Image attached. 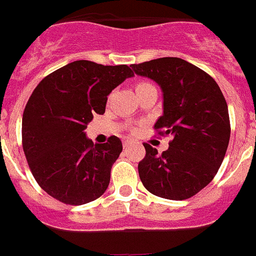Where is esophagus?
<instances>
[{"label": "esophagus", "mask_w": 256, "mask_h": 256, "mask_svg": "<svg viewBox=\"0 0 256 256\" xmlns=\"http://www.w3.org/2000/svg\"><path fill=\"white\" fill-rule=\"evenodd\" d=\"M130 144V140H124L123 141V146L124 148H126V146H128V144Z\"/></svg>", "instance_id": "esophagus-1"}]
</instances>
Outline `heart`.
<instances>
[{
  "label": "heart",
  "instance_id": "1",
  "mask_svg": "<svg viewBox=\"0 0 256 256\" xmlns=\"http://www.w3.org/2000/svg\"><path fill=\"white\" fill-rule=\"evenodd\" d=\"M154 87L151 83H148V82H138L137 84H136V91L140 92V91H144V90H146V88H151Z\"/></svg>",
  "mask_w": 256,
  "mask_h": 256
}]
</instances>
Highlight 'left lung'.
I'll use <instances>...</instances> for the list:
<instances>
[{
	"mask_svg": "<svg viewBox=\"0 0 256 256\" xmlns=\"http://www.w3.org/2000/svg\"><path fill=\"white\" fill-rule=\"evenodd\" d=\"M136 74L162 87L164 112L154 130L172 136L169 148L158 154L144 144L138 162L144 188L168 200H186L206 187L218 173L230 136L228 106L216 82L204 70L180 58L133 64Z\"/></svg>",
	"mask_w": 256,
	"mask_h": 256,
	"instance_id": "left-lung-1",
	"label": "left lung"
}]
</instances>
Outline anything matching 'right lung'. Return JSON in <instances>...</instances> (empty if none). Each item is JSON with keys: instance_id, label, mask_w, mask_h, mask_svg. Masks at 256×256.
I'll list each match as a JSON object with an SVG mask.
<instances>
[{"instance_id": "obj_1", "label": "right lung", "mask_w": 256, "mask_h": 256, "mask_svg": "<svg viewBox=\"0 0 256 256\" xmlns=\"http://www.w3.org/2000/svg\"><path fill=\"white\" fill-rule=\"evenodd\" d=\"M133 76L126 65L73 61L44 76L22 112V138L29 169L40 187L66 205L100 198L123 146L116 136L94 144L84 130L105 112L108 96Z\"/></svg>"}]
</instances>
